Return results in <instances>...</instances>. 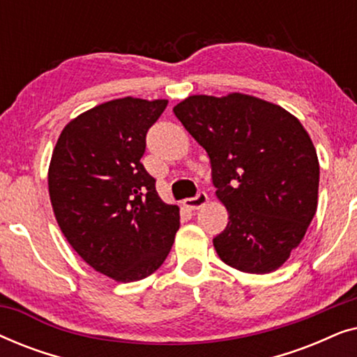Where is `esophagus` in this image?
Listing matches in <instances>:
<instances>
[{
  "mask_svg": "<svg viewBox=\"0 0 357 357\" xmlns=\"http://www.w3.org/2000/svg\"><path fill=\"white\" fill-rule=\"evenodd\" d=\"M206 203H208V195L204 192H198L193 198H187L183 202L185 208L193 209V211H195V209H199L203 206V204H206Z\"/></svg>",
  "mask_w": 357,
  "mask_h": 357,
  "instance_id": "obj_1",
  "label": "esophagus"
}]
</instances>
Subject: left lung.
<instances>
[{"label":"left lung","instance_id":"8db88e82","mask_svg":"<svg viewBox=\"0 0 357 357\" xmlns=\"http://www.w3.org/2000/svg\"><path fill=\"white\" fill-rule=\"evenodd\" d=\"M174 114L206 149L229 211L213 238L219 258L243 273L280 268L317 211L320 167L309 133L282 107L238 92L190 96Z\"/></svg>","mask_w":357,"mask_h":357}]
</instances>
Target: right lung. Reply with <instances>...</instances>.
Returning <instances> with one entry per match:
<instances>
[{
    "label": "right lung",
    "instance_id": "right-lung-1",
    "mask_svg": "<svg viewBox=\"0 0 357 357\" xmlns=\"http://www.w3.org/2000/svg\"><path fill=\"white\" fill-rule=\"evenodd\" d=\"M167 100L115 99L65 126L48 169V192L63 236L82 260L115 281L153 275L180 227L141 164L146 133Z\"/></svg>",
    "mask_w": 357,
    "mask_h": 357
}]
</instances>
